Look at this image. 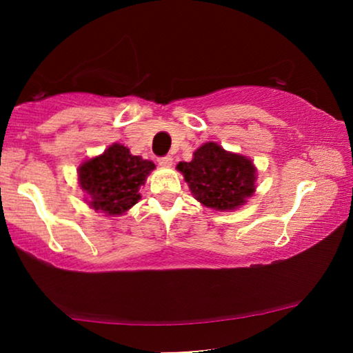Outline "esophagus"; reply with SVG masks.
<instances>
[{
  "mask_svg": "<svg viewBox=\"0 0 353 353\" xmlns=\"http://www.w3.org/2000/svg\"><path fill=\"white\" fill-rule=\"evenodd\" d=\"M172 163H173L172 156H165V157L159 159V165L161 167H172Z\"/></svg>",
  "mask_w": 353,
  "mask_h": 353,
  "instance_id": "1",
  "label": "esophagus"
}]
</instances>
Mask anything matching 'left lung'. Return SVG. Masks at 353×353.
<instances>
[{
  "instance_id": "1",
  "label": "left lung",
  "mask_w": 353,
  "mask_h": 353,
  "mask_svg": "<svg viewBox=\"0 0 353 353\" xmlns=\"http://www.w3.org/2000/svg\"><path fill=\"white\" fill-rule=\"evenodd\" d=\"M176 170L185 178L192 197L207 209L236 210L257 190L254 162L243 154L226 151L215 141L197 148L192 161L180 162Z\"/></svg>"
}]
</instances>
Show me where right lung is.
I'll use <instances>...</instances> for the list:
<instances>
[{
  "label": "right lung",
  "instance_id": "1",
  "mask_svg": "<svg viewBox=\"0 0 353 353\" xmlns=\"http://www.w3.org/2000/svg\"><path fill=\"white\" fill-rule=\"evenodd\" d=\"M154 168V162L133 156L127 146L114 143L99 156L81 162L77 180L90 209L105 216H119L138 204L139 188Z\"/></svg>",
  "mask_w": 353,
  "mask_h": 353
}]
</instances>
